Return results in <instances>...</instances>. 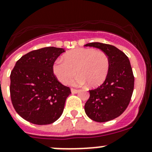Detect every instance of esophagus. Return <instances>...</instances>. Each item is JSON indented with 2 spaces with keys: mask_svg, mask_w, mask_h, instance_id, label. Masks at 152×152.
Returning a JSON list of instances; mask_svg holds the SVG:
<instances>
[{
  "mask_svg": "<svg viewBox=\"0 0 152 152\" xmlns=\"http://www.w3.org/2000/svg\"><path fill=\"white\" fill-rule=\"evenodd\" d=\"M71 90V93H73V94L79 93V90H76V89H73V88H71V90Z\"/></svg>",
  "mask_w": 152,
  "mask_h": 152,
  "instance_id": "esophagus-1",
  "label": "esophagus"
}]
</instances>
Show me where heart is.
Segmentation results:
<instances>
[{"label":"heart","mask_w":152,"mask_h":152,"mask_svg":"<svg viewBox=\"0 0 152 152\" xmlns=\"http://www.w3.org/2000/svg\"><path fill=\"white\" fill-rule=\"evenodd\" d=\"M63 58L64 61H55L53 71L58 80L65 85L73 77L76 71L78 76L70 82L73 86L87 82L90 87H99L104 82L109 74L110 59L102 50L80 48L67 52Z\"/></svg>","instance_id":"1"}]
</instances>
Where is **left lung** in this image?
I'll return each mask as SVG.
<instances>
[{
	"label": "left lung",
	"mask_w": 152,
	"mask_h": 152,
	"mask_svg": "<svg viewBox=\"0 0 152 152\" xmlns=\"http://www.w3.org/2000/svg\"><path fill=\"white\" fill-rule=\"evenodd\" d=\"M85 46L101 49L109 56L110 68L102 85L89 90L90 98L85 105L87 115L96 122L113 120L126 110L134 90V77L126 55L113 45L90 42Z\"/></svg>",
	"instance_id": "8db88e82"
}]
</instances>
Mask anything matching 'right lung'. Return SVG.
<instances>
[{
	"instance_id": "add662e5",
	"label": "right lung",
	"mask_w": 152,
	"mask_h": 152,
	"mask_svg": "<svg viewBox=\"0 0 152 152\" xmlns=\"http://www.w3.org/2000/svg\"><path fill=\"white\" fill-rule=\"evenodd\" d=\"M65 51L55 47L32 50L23 56L11 72L12 105L27 121L46 125L62 115L65 101L71 92L58 81L53 74V65Z\"/></svg>"
}]
</instances>
